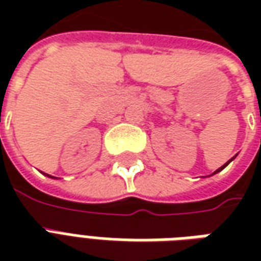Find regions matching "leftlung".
<instances>
[{
	"mask_svg": "<svg viewBox=\"0 0 261 261\" xmlns=\"http://www.w3.org/2000/svg\"><path fill=\"white\" fill-rule=\"evenodd\" d=\"M233 158H235V156H233ZM233 158H232V159H233ZM232 159H229V161H228V162H226V164H225V165H224V166H221V168H219V169H217V170H215V172H214V173H213V175H215V173H218V172H219V170H222V169H224V168H225V166H226V165H228V164H229V162H230V161H232Z\"/></svg>",
	"mask_w": 261,
	"mask_h": 261,
	"instance_id": "left-lung-1",
	"label": "left lung"
}]
</instances>
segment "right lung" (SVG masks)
Listing matches in <instances>:
<instances>
[{"instance_id": "1", "label": "right lung", "mask_w": 261, "mask_h": 261, "mask_svg": "<svg viewBox=\"0 0 261 261\" xmlns=\"http://www.w3.org/2000/svg\"><path fill=\"white\" fill-rule=\"evenodd\" d=\"M48 176V177H53V176H50V175H47Z\"/></svg>"}]
</instances>
